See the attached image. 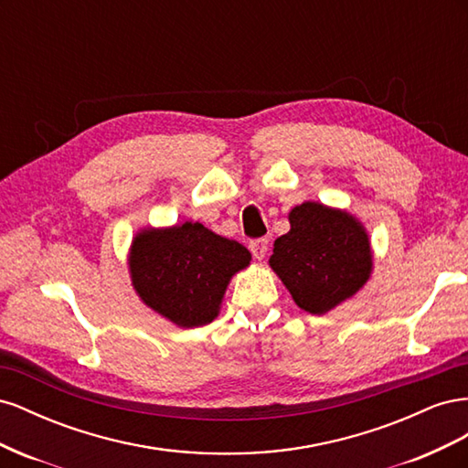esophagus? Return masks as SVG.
<instances>
[{"mask_svg": "<svg viewBox=\"0 0 468 468\" xmlns=\"http://www.w3.org/2000/svg\"><path fill=\"white\" fill-rule=\"evenodd\" d=\"M250 250H251V253H253V258H256V260H263L267 250H269V239H267V238H256V239H251V242H250Z\"/></svg>", "mask_w": 468, "mask_h": 468, "instance_id": "obj_1", "label": "esophagus"}]
</instances>
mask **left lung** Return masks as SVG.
Instances as JSON below:
<instances>
[{
	"label": "left lung",
	"mask_w": 468,
	"mask_h": 468,
	"mask_svg": "<svg viewBox=\"0 0 468 468\" xmlns=\"http://www.w3.org/2000/svg\"><path fill=\"white\" fill-rule=\"evenodd\" d=\"M289 220L291 230L275 239L269 265L296 304L310 314H325L369 279V236L349 212L320 203L294 207Z\"/></svg>",
	"instance_id": "obj_1"
}]
</instances>
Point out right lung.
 <instances>
[{
    "instance_id": "1",
    "label": "right lung",
    "mask_w": 468,
    "mask_h": 468,
    "mask_svg": "<svg viewBox=\"0 0 468 468\" xmlns=\"http://www.w3.org/2000/svg\"><path fill=\"white\" fill-rule=\"evenodd\" d=\"M236 239L210 232L201 222L143 230L131 248V277L140 299L181 328L218 314L230 277L250 265Z\"/></svg>"
}]
</instances>
